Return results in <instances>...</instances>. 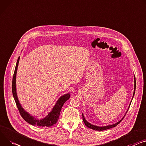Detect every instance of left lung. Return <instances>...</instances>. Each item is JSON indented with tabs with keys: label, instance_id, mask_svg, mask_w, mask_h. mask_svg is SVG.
<instances>
[{
	"label": "left lung",
	"instance_id": "left-lung-1",
	"mask_svg": "<svg viewBox=\"0 0 146 146\" xmlns=\"http://www.w3.org/2000/svg\"><path fill=\"white\" fill-rule=\"evenodd\" d=\"M135 90H136V78H135V76H134V91H133V97H132V98H131V101H132V100H133V97H134V95H135ZM131 102H130V104H129V107H130V104H131ZM129 108H128V109H127V111H126V113H127V111H128V110H129ZM125 115H126V113H125V115L124 116H125ZM82 116H83V122H84V124L86 125V126L87 127H89V128H90V129H93V130H99V131H100V130H105L109 129H111V128H112V127H115L116 126H117L119 123H120V122L122 121V119H123L124 118V117H125V116H123L119 122H116V123H114V124H113V125H108V126H96V125H92V124H91L90 123H89L88 122H87V121L86 120V119L85 117H84V116L83 113H82Z\"/></svg>",
	"mask_w": 146,
	"mask_h": 146
}]
</instances>
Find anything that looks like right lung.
Returning a JSON list of instances; mask_svg holds the SVG:
<instances>
[{"label": "right lung", "mask_w": 146, "mask_h": 146, "mask_svg": "<svg viewBox=\"0 0 146 146\" xmlns=\"http://www.w3.org/2000/svg\"><path fill=\"white\" fill-rule=\"evenodd\" d=\"M19 60H20V57H19L17 59L14 74H13V81H12V92H13V97H14L16 105L18 108V110L20 112L21 116L26 122L33 126H42V127H45V126L49 127V126H53L57 122L58 119H59V117L60 115L61 109L64 102L69 99L70 97V94L67 93L61 96L57 101L56 103L54 105V108H52V111L50 112H49L48 115H46V116H45L43 119H38L36 117L30 115L27 111H25L24 110V108L22 107V106L21 105L19 102L17 94L16 80V74H17Z\"/></svg>", "instance_id": "right-lung-1"}]
</instances>
